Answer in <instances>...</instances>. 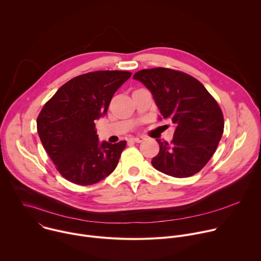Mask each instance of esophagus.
Instances as JSON below:
<instances>
[{
    "label": "esophagus",
    "mask_w": 261,
    "mask_h": 261,
    "mask_svg": "<svg viewBox=\"0 0 261 261\" xmlns=\"http://www.w3.org/2000/svg\"><path fill=\"white\" fill-rule=\"evenodd\" d=\"M143 139H144V137H142V136H135V137L131 138V140H133L134 142H141Z\"/></svg>",
    "instance_id": "1"
}]
</instances>
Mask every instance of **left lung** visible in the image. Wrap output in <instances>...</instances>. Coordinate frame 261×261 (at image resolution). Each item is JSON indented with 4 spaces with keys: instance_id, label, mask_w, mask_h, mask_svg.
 I'll return each mask as SVG.
<instances>
[{
    "instance_id": "obj_1",
    "label": "left lung",
    "mask_w": 261,
    "mask_h": 261,
    "mask_svg": "<svg viewBox=\"0 0 261 261\" xmlns=\"http://www.w3.org/2000/svg\"><path fill=\"white\" fill-rule=\"evenodd\" d=\"M134 80L153 95L159 120L175 125L170 143L157 139L160 151L153 166L174 177H188L208 162L224 130L221 108L204 86L184 72L168 68L143 69Z\"/></svg>"
}]
</instances>
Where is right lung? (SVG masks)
I'll use <instances>...</instances> for the list:
<instances>
[{
  "label": "right lung",
  "mask_w": 261,
  "mask_h": 261,
  "mask_svg": "<svg viewBox=\"0 0 261 261\" xmlns=\"http://www.w3.org/2000/svg\"><path fill=\"white\" fill-rule=\"evenodd\" d=\"M131 76L128 71H96L63 85L43 106L37 131L59 172L88 186L113 172L126 141H99L95 121L104 117L111 98Z\"/></svg>",
  "instance_id": "right-lung-1"
}]
</instances>
